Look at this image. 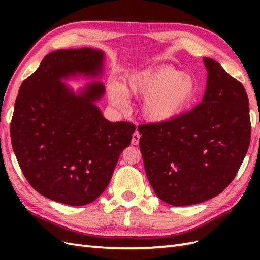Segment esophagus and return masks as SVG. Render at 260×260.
I'll use <instances>...</instances> for the list:
<instances>
[{"label": "esophagus", "instance_id": "obj_1", "mask_svg": "<svg viewBox=\"0 0 260 260\" xmlns=\"http://www.w3.org/2000/svg\"><path fill=\"white\" fill-rule=\"evenodd\" d=\"M140 139H141V135H140L139 132H134L133 135H132V144H133V145L139 144Z\"/></svg>", "mask_w": 260, "mask_h": 260}]
</instances>
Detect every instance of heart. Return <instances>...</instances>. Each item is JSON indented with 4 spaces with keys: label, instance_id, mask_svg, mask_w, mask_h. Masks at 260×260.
<instances>
[{
    "label": "heart",
    "instance_id": "b5f03b06",
    "mask_svg": "<svg viewBox=\"0 0 260 260\" xmlns=\"http://www.w3.org/2000/svg\"><path fill=\"white\" fill-rule=\"evenodd\" d=\"M109 98L117 107L126 106V96L144 98L142 115L147 121L164 124L184 112L198 95V84L192 76L173 66H162L131 75L123 89L119 84L109 86Z\"/></svg>",
    "mask_w": 260,
    "mask_h": 260
}]
</instances>
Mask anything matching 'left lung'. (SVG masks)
Here are the masks:
<instances>
[{"label": "left lung", "instance_id": "8db88e82", "mask_svg": "<svg viewBox=\"0 0 260 260\" xmlns=\"http://www.w3.org/2000/svg\"><path fill=\"white\" fill-rule=\"evenodd\" d=\"M207 89L200 103L164 124H143L140 148L155 194L175 207L221 193L238 172L250 143L249 101L240 81L203 58Z\"/></svg>", "mask_w": 260, "mask_h": 260}]
</instances>
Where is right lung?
Returning a JSON list of instances; mask_svg holds the SVG:
<instances>
[{
  "instance_id": "obj_1",
  "label": "right lung",
  "mask_w": 260,
  "mask_h": 260,
  "mask_svg": "<svg viewBox=\"0 0 260 260\" xmlns=\"http://www.w3.org/2000/svg\"><path fill=\"white\" fill-rule=\"evenodd\" d=\"M104 52L91 48L47 54L22 82L11 120V142L22 173L37 192L85 206L106 189L135 125L104 118L95 105L105 92L92 81L79 93L61 80L101 76Z\"/></svg>"
}]
</instances>
